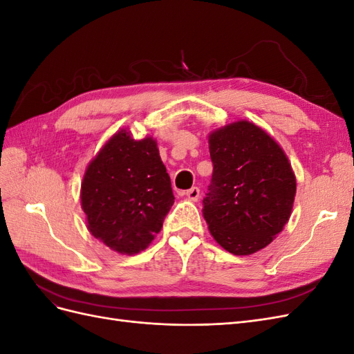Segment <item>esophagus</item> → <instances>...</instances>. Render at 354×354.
Wrapping results in <instances>:
<instances>
[{
	"instance_id": "34e87169",
	"label": "esophagus",
	"mask_w": 354,
	"mask_h": 354,
	"mask_svg": "<svg viewBox=\"0 0 354 354\" xmlns=\"http://www.w3.org/2000/svg\"><path fill=\"white\" fill-rule=\"evenodd\" d=\"M185 195H186L187 199H190V201H198V199H199V195H201V192H199L198 187H192V189H189V190L185 192Z\"/></svg>"
}]
</instances>
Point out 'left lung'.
<instances>
[{
  "mask_svg": "<svg viewBox=\"0 0 354 354\" xmlns=\"http://www.w3.org/2000/svg\"><path fill=\"white\" fill-rule=\"evenodd\" d=\"M212 180L202 214L216 242L234 255L266 248L291 217L297 180L283 149L246 120L208 136Z\"/></svg>",
  "mask_w": 354,
  "mask_h": 354,
  "instance_id": "1",
  "label": "left lung"
}]
</instances>
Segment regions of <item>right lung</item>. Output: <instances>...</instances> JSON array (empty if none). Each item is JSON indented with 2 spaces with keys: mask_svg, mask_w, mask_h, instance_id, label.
<instances>
[{
  "mask_svg": "<svg viewBox=\"0 0 354 354\" xmlns=\"http://www.w3.org/2000/svg\"><path fill=\"white\" fill-rule=\"evenodd\" d=\"M174 203L158 143L134 140L127 128L106 142L85 169L81 207L95 239L118 254L146 250Z\"/></svg>",
  "mask_w": 354,
  "mask_h": 354,
  "instance_id": "right-lung-1",
  "label": "right lung"
}]
</instances>
